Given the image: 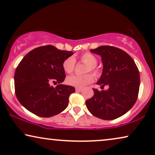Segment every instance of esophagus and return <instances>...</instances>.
<instances>
[{
	"mask_svg": "<svg viewBox=\"0 0 155 155\" xmlns=\"http://www.w3.org/2000/svg\"><path fill=\"white\" fill-rule=\"evenodd\" d=\"M82 91H83L82 88H76V91H77V92H81Z\"/></svg>",
	"mask_w": 155,
	"mask_h": 155,
	"instance_id": "obj_1",
	"label": "esophagus"
}]
</instances>
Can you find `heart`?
<instances>
[{"mask_svg":"<svg viewBox=\"0 0 155 155\" xmlns=\"http://www.w3.org/2000/svg\"><path fill=\"white\" fill-rule=\"evenodd\" d=\"M80 60L85 64H87L85 69V72L92 71L95 76L100 73L99 69L97 68L96 63L97 58L94 55L90 53H85L80 56ZM75 67V59L73 57H69L64 60L62 63V68L67 74L73 72ZM93 76L91 74H87L84 76L71 75L67 78V83L68 85L74 86L76 88H84L89 84L93 82Z\"/></svg>","mask_w":155,"mask_h":155,"instance_id":"obj_1","label":"heart"}]
</instances>
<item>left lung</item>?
Listing matches in <instances>:
<instances>
[{
    "mask_svg": "<svg viewBox=\"0 0 155 155\" xmlns=\"http://www.w3.org/2000/svg\"><path fill=\"white\" fill-rule=\"evenodd\" d=\"M101 56L102 73L96 84L101 89L93 88L94 95L86 101V107L95 117L112 120L128 112L136 103L140 87V74L134 60L118 48L102 45L91 50Z\"/></svg>",
    "mask_w": 155,
    "mask_h": 155,
    "instance_id": "8db88e82",
    "label": "left lung"
}]
</instances>
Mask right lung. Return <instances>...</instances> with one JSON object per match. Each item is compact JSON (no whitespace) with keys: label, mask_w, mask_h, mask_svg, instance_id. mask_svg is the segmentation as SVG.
<instances>
[{"label":"right lung","mask_w":155,"mask_h":155,"mask_svg":"<svg viewBox=\"0 0 155 155\" xmlns=\"http://www.w3.org/2000/svg\"><path fill=\"white\" fill-rule=\"evenodd\" d=\"M74 54L51 45L34 48L24 57L15 73V90L23 107L37 116L51 117L67 108L74 87L64 81L62 63ZM51 82L58 83L54 88Z\"/></svg>","instance_id":"obj_1"}]
</instances>
